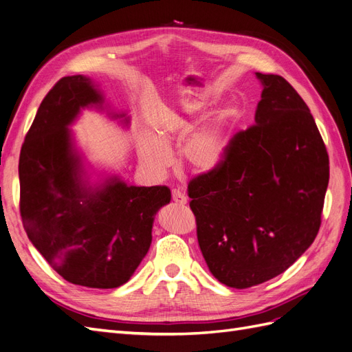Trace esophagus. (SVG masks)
I'll use <instances>...</instances> for the list:
<instances>
[{
    "label": "esophagus",
    "instance_id": "34e87169",
    "mask_svg": "<svg viewBox=\"0 0 352 352\" xmlns=\"http://www.w3.org/2000/svg\"><path fill=\"white\" fill-rule=\"evenodd\" d=\"M172 199L179 206H185L186 204V197H185V194L180 192L179 189H173L172 190Z\"/></svg>",
    "mask_w": 352,
    "mask_h": 352
}]
</instances>
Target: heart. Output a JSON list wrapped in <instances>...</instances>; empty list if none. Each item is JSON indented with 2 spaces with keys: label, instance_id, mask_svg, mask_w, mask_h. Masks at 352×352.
<instances>
[{
  "label": "heart",
  "instance_id": "obj_1",
  "mask_svg": "<svg viewBox=\"0 0 352 352\" xmlns=\"http://www.w3.org/2000/svg\"><path fill=\"white\" fill-rule=\"evenodd\" d=\"M190 129V124L179 116H173L166 123H160L155 127L154 136L144 135L140 141V158L148 172L162 175L172 163L170 144L185 135ZM225 151V123L223 117H219L206 127L189 138L184 146V158L186 164L197 170L206 172L214 167Z\"/></svg>",
  "mask_w": 352,
  "mask_h": 352
}]
</instances>
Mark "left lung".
<instances>
[{"label":"left lung","mask_w":352,"mask_h":352,"mask_svg":"<svg viewBox=\"0 0 352 352\" xmlns=\"http://www.w3.org/2000/svg\"><path fill=\"white\" fill-rule=\"evenodd\" d=\"M255 123L229 141L220 162L189 180V207L211 274L245 289L292 265L316 239L329 184L322 135L292 85L255 73Z\"/></svg>","instance_id":"8db88e82"}]
</instances>
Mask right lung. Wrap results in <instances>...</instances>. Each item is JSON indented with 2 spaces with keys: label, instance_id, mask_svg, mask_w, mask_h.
Instances as JSON below:
<instances>
[{
  "label": "right lung",
  "instance_id": "add662e5",
  "mask_svg": "<svg viewBox=\"0 0 352 352\" xmlns=\"http://www.w3.org/2000/svg\"><path fill=\"white\" fill-rule=\"evenodd\" d=\"M102 101L82 74L61 78L45 95L20 151V216L30 242L63 279L111 289L129 280L146 255L154 216L172 194L117 177L95 189L82 184L67 126L80 109Z\"/></svg>",
  "mask_w": 352,
  "mask_h": 352
}]
</instances>
